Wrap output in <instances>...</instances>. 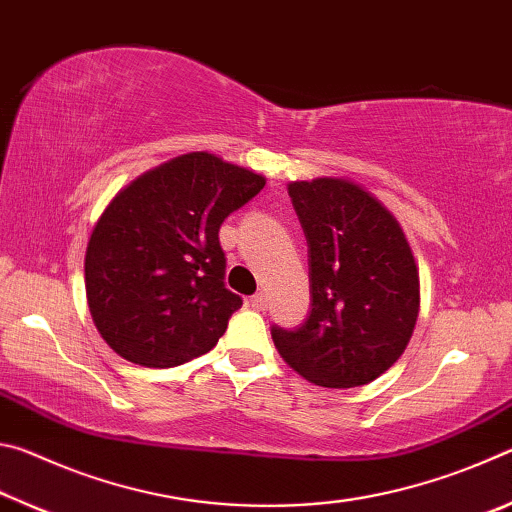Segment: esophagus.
Masks as SVG:
<instances>
[{
  "instance_id": "esophagus-1",
  "label": "esophagus",
  "mask_w": 512,
  "mask_h": 512,
  "mask_svg": "<svg viewBox=\"0 0 512 512\" xmlns=\"http://www.w3.org/2000/svg\"><path fill=\"white\" fill-rule=\"evenodd\" d=\"M248 305L253 307V309H257V311H264L266 305H268V300H266L264 293H255V296L248 300Z\"/></svg>"
}]
</instances>
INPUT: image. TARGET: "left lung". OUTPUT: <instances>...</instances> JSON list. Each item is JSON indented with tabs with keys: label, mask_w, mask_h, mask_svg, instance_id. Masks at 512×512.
<instances>
[{
	"label": "left lung",
	"mask_w": 512,
	"mask_h": 512,
	"mask_svg": "<svg viewBox=\"0 0 512 512\" xmlns=\"http://www.w3.org/2000/svg\"><path fill=\"white\" fill-rule=\"evenodd\" d=\"M289 196L307 239L311 305L300 327H271L275 348L316 386L368 384L402 357L418 320L411 248L393 214L350 180H300Z\"/></svg>",
	"instance_id": "1"
}]
</instances>
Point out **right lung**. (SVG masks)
I'll use <instances>...</instances> for the list:
<instances>
[{
    "label": "right lung",
    "instance_id": "right-lung-1",
    "mask_svg": "<svg viewBox=\"0 0 512 512\" xmlns=\"http://www.w3.org/2000/svg\"><path fill=\"white\" fill-rule=\"evenodd\" d=\"M266 180L212 153L146 171L112 198L85 253L94 325L112 350L146 368L210 352L241 307L225 287L219 228Z\"/></svg>",
    "mask_w": 512,
    "mask_h": 512
}]
</instances>
